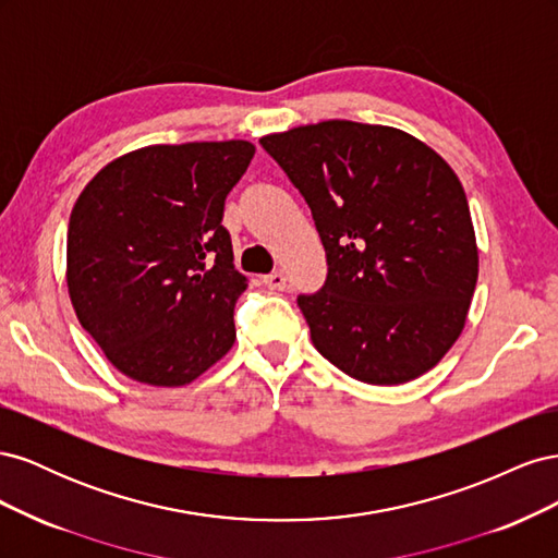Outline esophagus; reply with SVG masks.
Here are the masks:
<instances>
[{
  "label": "esophagus",
  "instance_id": "34e87169",
  "mask_svg": "<svg viewBox=\"0 0 558 558\" xmlns=\"http://www.w3.org/2000/svg\"><path fill=\"white\" fill-rule=\"evenodd\" d=\"M263 283L267 286L269 291H283L286 289V275L283 272H272L263 277Z\"/></svg>",
  "mask_w": 558,
  "mask_h": 558
}]
</instances>
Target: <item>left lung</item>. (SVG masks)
I'll list each match as a JSON object with an SVG mask.
<instances>
[{
  "label": "left lung",
  "instance_id": "8db88e82",
  "mask_svg": "<svg viewBox=\"0 0 558 558\" xmlns=\"http://www.w3.org/2000/svg\"><path fill=\"white\" fill-rule=\"evenodd\" d=\"M260 144L305 197L326 248V286L298 298L320 356L375 386L428 373L461 337L480 275L449 162L410 132L353 121Z\"/></svg>",
  "mask_w": 558,
  "mask_h": 558
}]
</instances>
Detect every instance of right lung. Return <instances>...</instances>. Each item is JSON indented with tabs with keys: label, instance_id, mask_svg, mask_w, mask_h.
Wrapping results in <instances>:
<instances>
[{
	"label": "right lung",
	"instance_id": "1",
	"mask_svg": "<svg viewBox=\"0 0 558 558\" xmlns=\"http://www.w3.org/2000/svg\"><path fill=\"white\" fill-rule=\"evenodd\" d=\"M253 154L244 140L150 144L105 165L76 197L66 291L118 373L185 386L238 340L232 314L248 279L221 218Z\"/></svg>",
	"mask_w": 558,
	"mask_h": 558
}]
</instances>
